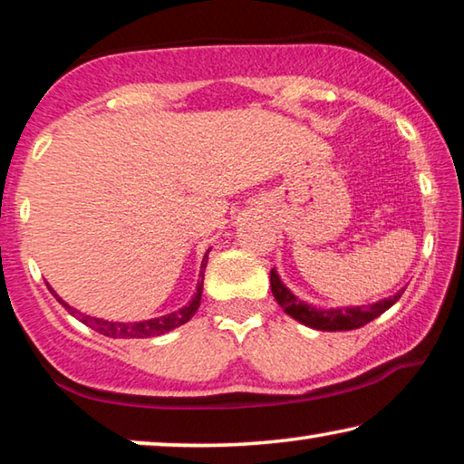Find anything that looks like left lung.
I'll return each mask as SVG.
<instances>
[{"mask_svg":"<svg viewBox=\"0 0 464 464\" xmlns=\"http://www.w3.org/2000/svg\"><path fill=\"white\" fill-rule=\"evenodd\" d=\"M270 285L272 295L278 301V305L285 310L291 318L299 320L301 324L318 328V331H353L368 324V322L377 318L385 310H389L395 301L401 297L404 288L400 293H395L393 297L377 301L372 305H362V307H341V310H318V307L307 305L305 301H299L288 288L282 285L276 270H270Z\"/></svg>","mask_w":464,"mask_h":464,"instance_id":"left-lung-1","label":"left lung"}]
</instances>
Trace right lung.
I'll return each instance as SVG.
<instances>
[{
  "instance_id": "add662e5",
  "label": "right lung",
  "mask_w": 464,
  "mask_h": 464,
  "mask_svg": "<svg viewBox=\"0 0 464 464\" xmlns=\"http://www.w3.org/2000/svg\"><path fill=\"white\" fill-rule=\"evenodd\" d=\"M207 255L203 259V266H200V278H205V267H207ZM52 291V288H50ZM53 293V291H52ZM200 295H203V280L198 282L197 286V293H194V297L190 304L182 310L173 312V314H167V315H160V318H152V320H144V322H109V320H100V318H92V315H85L82 312H77L75 307H71L69 304H64L63 299L58 297L56 293H53V297H56L60 304H63L64 310H69L72 315H75L77 320H82L85 326L93 328V331L104 334V337H111V339H146V337H157V334H165L173 331V328L186 324L188 320L192 318L194 314H197L198 305H200Z\"/></svg>"
}]
</instances>
